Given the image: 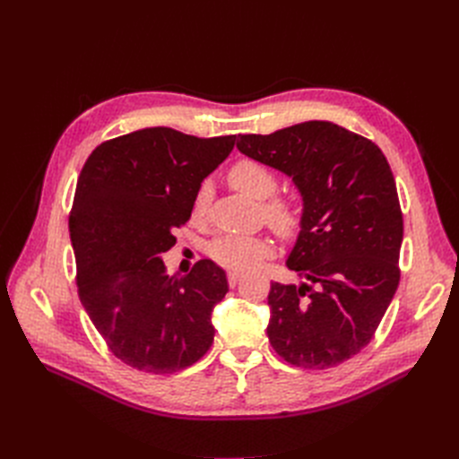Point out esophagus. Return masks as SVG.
I'll return each mask as SVG.
<instances>
[{"label": "esophagus", "instance_id": "1", "mask_svg": "<svg viewBox=\"0 0 459 459\" xmlns=\"http://www.w3.org/2000/svg\"><path fill=\"white\" fill-rule=\"evenodd\" d=\"M241 273H238V272H230L228 273V283H230V287H235V285H238L239 281H241Z\"/></svg>", "mask_w": 459, "mask_h": 459}]
</instances>
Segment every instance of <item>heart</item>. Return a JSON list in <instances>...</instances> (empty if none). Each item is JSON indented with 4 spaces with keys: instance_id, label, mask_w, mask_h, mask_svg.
<instances>
[{
    "instance_id": "1",
    "label": "heart",
    "mask_w": 459,
    "mask_h": 459,
    "mask_svg": "<svg viewBox=\"0 0 459 459\" xmlns=\"http://www.w3.org/2000/svg\"><path fill=\"white\" fill-rule=\"evenodd\" d=\"M228 182L231 187L245 195L263 201L262 214L268 226L281 238H293L300 228V208L285 195H273L280 186L275 172L255 159H239L228 170ZM211 201V187L201 186L193 199V216L203 218ZM273 255V245L266 238H245V235H221L211 245V256L220 266L233 272H248L262 260Z\"/></svg>"
}]
</instances>
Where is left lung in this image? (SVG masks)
Returning <instances> with one entry per match:
<instances>
[{
    "label": "left lung",
    "instance_id": "obj_1",
    "mask_svg": "<svg viewBox=\"0 0 459 459\" xmlns=\"http://www.w3.org/2000/svg\"><path fill=\"white\" fill-rule=\"evenodd\" d=\"M238 149L293 178L304 201L287 260L302 285L272 283L268 339L290 366L335 368L369 344L400 281L391 166L368 137L325 120L239 135Z\"/></svg>",
    "mask_w": 459,
    "mask_h": 459
}]
</instances>
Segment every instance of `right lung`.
<instances>
[{"label":"right lung","instance_id":"obj_1","mask_svg":"<svg viewBox=\"0 0 459 459\" xmlns=\"http://www.w3.org/2000/svg\"><path fill=\"white\" fill-rule=\"evenodd\" d=\"M233 145L235 135L201 140L145 128L97 145L80 172L68 216L78 297L108 351L134 369L182 371L214 341L211 314L228 293L224 270L204 258L170 277L160 256Z\"/></svg>","mask_w":459,"mask_h":459}]
</instances>
